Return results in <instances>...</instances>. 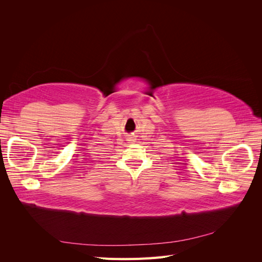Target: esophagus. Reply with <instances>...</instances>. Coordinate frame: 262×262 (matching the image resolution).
<instances>
[{
  "label": "esophagus",
  "instance_id": "1",
  "mask_svg": "<svg viewBox=\"0 0 262 262\" xmlns=\"http://www.w3.org/2000/svg\"><path fill=\"white\" fill-rule=\"evenodd\" d=\"M126 141H128V143H134V142L137 141V137L133 136V134H130V136L126 138Z\"/></svg>",
  "mask_w": 262,
  "mask_h": 262
}]
</instances>
